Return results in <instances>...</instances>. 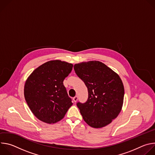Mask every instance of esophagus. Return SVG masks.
Instances as JSON below:
<instances>
[{
  "mask_svg": "<svg viewBox=\"0 0 155 155\" xmlns=\"http://www.w3.org/2000/svg\"><path fill=\"white\" fill-rule=\"evenodd\" d=\"M73 100H74V102H76L77 101V100H78V97L76 96H75L74 98H73Z\"/></svg>",
  "mask_w": 155,
  "mask_h": 155,
  "instance_id": "obj_1",
  "label": "esophagus"
}]
</instances>
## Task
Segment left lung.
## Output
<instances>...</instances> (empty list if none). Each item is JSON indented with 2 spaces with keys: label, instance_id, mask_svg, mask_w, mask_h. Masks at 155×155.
<instances>
[{
  "label": "left lung",
  "instance_id": "obj_1",
  "mask_svg": "<svg viewBox=\"0 0 155 155\" xmlns=\"http://www.w3.org/2000/svg\"><path fill=\"white\" fill-rule=\"evenodd\" d=\"M74 68L87 88V101L77 103L84 121L95 128L110 124L120 114L123 103L124 90L119 75L96 61L76 64Z\"/></svg>",
  "mask_w": 155,
  "mask_h": 155
}]
</instances>
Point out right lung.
<instances>
[{"label": "right lung", "instance_id": "add662e5", "mask_svg": "<svg viewBox=\"0 0 155 155\" xmlns=\"http://www.w3.org/2000/svg\"><path fill=\"white\" fill-rule=\"evenodd\" d=\"M72 64L50 61L41 65L26 81L24 94L34 115L47 123L62 120L72 106L63 81L71 72Z\"/></svg>", "mask_w": 155, "mask_h": 155}]
</instances>
